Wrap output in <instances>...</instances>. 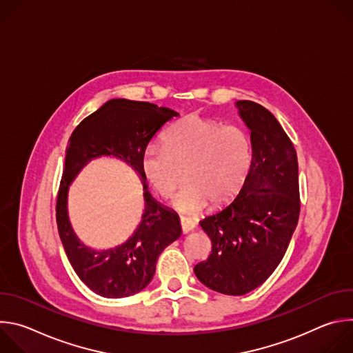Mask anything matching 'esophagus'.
<instances>
[{
  "label": "esophagus",
  "instance_id": "esophagus-1",
  "mask_svg": "<svg viewBox=\"0 0 353 353\" xmlns=\"http://www.w3.org/2000/svg\"><path fill=\"white\" fill-rule=\"evenodd\" d=\"M180 226H181V232L183 233H190L195 229V223L187 218H181L180 219Z\"/></svg>",
  "mask_w": 353,
  "mask_h": 353
}]
</instances>
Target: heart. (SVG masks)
Masks as SVG:
<instances>
[{
	"label": "heart",
	"mask_w": 353,
	"mask_h": 353,
	"mask_svg": "<svg viewBox=\"0 0 353 353\" xmlns=\"http://www.w3.org/2000/svg\"><path fill=\"white\" fill-rule=\"evenodd\" d=\"M253 162L248 134L233 124L222 125L199 114H188L163 137V148L148 146L141 169L152 188L163 198L180 184L172 205L183 214H198L208 203L222 207L239 194Z\"/></svg>",
	"instance_id": "obj_1"
}]
</instances>
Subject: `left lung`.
<instances>
[{"label":"left lung","instance_id":"obj_1","mask_svg":"<svg viewBox=\"0 0 353 353\" xmlns=\"http://www.w3.org/2000/svg\"><path fill=\"white\" fill-rule=\"evenodd\" d=\"M236 108L250 130L253 162L232 203L199 221L212 253L194 267L199 282L230 296L245 294L268 279L286 253L300 212L292 141L261 105L239 100Z\"/></svg>","mask_w":353,"mask_h":353}]
</instances>
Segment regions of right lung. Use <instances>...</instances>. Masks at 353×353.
Wrapping results in <instances>:
<instances>
[{
  "label": "right lung",
  "mask_w": 353,
  "mask_h": 353,
  "mask_svg": "<svg viewBox=\"0 0 353 353\" xmlns=\"http://www.w3.org/2000/svg\"><path fill=\"white\" fill-rule=\"evenodd\" d=\"M179 113L154 103L112 99L74 130L65 149V163L57 196V228L65 254L79 279L96 294L120 299L135 294L154 278L162 251L181 234L177 214L150 195L141 169L149 141ZM123 160L144 184V214L134 233L108 250H94L74 234L68 218V190L80 170L93 159Z\"/></svg>",
  "instance_id": "1"
}]
</instances>
